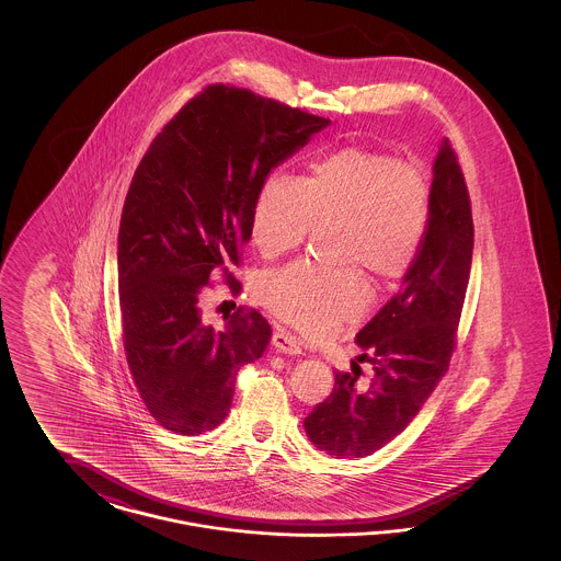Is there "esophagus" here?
I'll return each instance as SVG.
<instances>
[{"instance_id": "obj_1", "label": "esophagus", "mask_w": 561, "mask_h": 561, "mask_svg": "<svg viewBox=\"0 0 561 561\" xmlns=\"http://www.w3.org/2000/svg\"><path fill=\"white\" fill-rule=\"evenodd\" d=\"M271 343H273V348L277 351V353H284V355H300V343L290 336L288 332H284V330H277V332H273V339H271Z\"/></svg>"}]
</instances>
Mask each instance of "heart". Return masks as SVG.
Returning a JSON list of instances; mask_svg holds the SVG:
<instances>
[{
  "label": "heart",
  "instance_id": "heart-1",
  "mask_svg": "<svg viewBox=\"0 0 561 561\" xmlns=\"http://www.w3.org/2000/svg\"><path fill=\"white\" fill-rule=\"evenodd\" d=\"M428 214L431 185L421 165L347 147L313 161L305 183L271 174L254 202L252 240L265 259H277L307 240L316 222H339L341 263L366 268L376 284H391L414 265ZM259 296L277 320L307 336H328L368 305L353 268H282L263 277Z\"/></svg>",
  "mask_w": 561,
  "mask_h": 561
}]
</instances>
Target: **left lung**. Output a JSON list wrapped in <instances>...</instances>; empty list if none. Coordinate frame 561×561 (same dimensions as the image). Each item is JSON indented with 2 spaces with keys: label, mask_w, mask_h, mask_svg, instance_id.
I'll use <instances>...</instances> for the list:
<instances>
[{
  "label": "left lung",
  "mask_w": 561,
  "mask_h": 561,
  "mask_svg": "<svg viewBox=\"0 0 561 561\" xmlns=\"http://www.w3.org/2000/svg\"><path fill=\"white\" fill-rule=\"evenodd\" d=\"M473 256V216L456 153L442 140L433 163L427 233L401 290L355 336L362 368L334 373V389L305 419L307 437L330 456L362 458L412 423L450 366Z\"/></svg>",
  "instance_id": "1"
}]
</instances>
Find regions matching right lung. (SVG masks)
<instances>
[{
    "label": "right lung",
    "mask_w": 561,
    "mask_h": 561,
    "mask_svg": "<svg viewBox=\"0 0 561 561\" xmlns=\"http://www.w3.org/2000/svg\"><path fill=\"white\" fill-rule=\"evenodd\" d=\"M330 119L233 85H208L161 130L134 172L117 236L119 313L140 400L161 427L199 435L218 427L241 366L268 345L259 311L225 328L204 323L214 277L231 293L252 210L268 172Z\"/></svg>",
    "instance_id": "right-lung-1"
}]
</instances>
